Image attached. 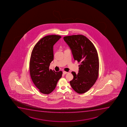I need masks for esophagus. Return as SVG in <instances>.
I'll list each match as a JSON object with an SVG mask.
<instances>
[{"label":"esophagus","mask_w":127,"mask_h":127,"mask_svg":"<svg viewBox=\"0 0 127 127\" xmlns=\"http://www.w3.org/2000/svg\"><path fill=\"white\" fill-rule=\"evenodd\" d=\"M67 73V72L65 71H64L63 72V73L64 74H66Z\"/></svg>","instance_id":"obj_1"}]
</instances>
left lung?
<instances>
[{
	"label": "left lung",
	"mask_w": 127,
	"mask_h": 127,
	"mask_svg": "<svg viewBox=\"0 0 127 127\" xmlns=\"http://www.w3.org/2000/svg\"><path fill=\"white\" fill-rule=\"evenodd\" d=\"M73 55L75 60L80 63L77 74L73 76L70 85L79 94L85 93L94 85L98 77L99 60L97 51L92 42L82 35H74L63 38Z\"/></svg>",
	"instance_id": "8db88e82"
}]
</instances>
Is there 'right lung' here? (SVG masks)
<instances>
[{
    "label": "right lung",
    "instance_id": "obj_1",
    "mask_svg": "<svg viewBox=\"0 0 127 127\" xmlns=\"http://www.w3.org/2000/svg\"><path fill=\"white\" fill-rule=\"evenodd\" d=\"M61 36L51 35L45 36L36 44L32 51L29 63L30 76L39 91L49 94L56 88L63 72L49 69L54 60L53 46Z\"/></svg>",
    "mask_w": 127,
    "mask_h": 127
}]
</instances>
